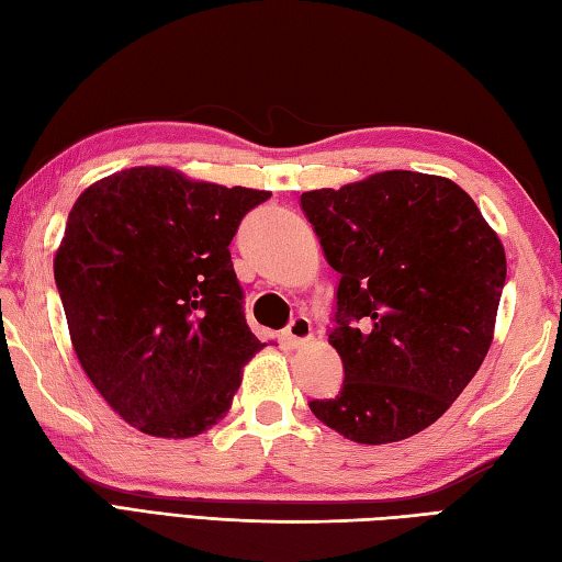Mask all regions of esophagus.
<instances>
[{
  "label": "esophagus",
  "instance_id": "esophagus-1",
  "mask_svg": "<svg viewBox=\"0 0 562 562\" xmlns=\"http://www.w3.org/2000/svg\"><path fill=\"white\" fill-rule=\"evenodd\" d=\"M282 338H284V344L292 346V348L306 344V340L312 338V322L306 316H296L294 322L288 328H284Z\"/></svg>",
  "mask_w": 562,
  "mask_h": 562
}]
</instances>
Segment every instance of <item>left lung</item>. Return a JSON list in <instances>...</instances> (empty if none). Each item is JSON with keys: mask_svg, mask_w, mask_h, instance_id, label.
I'll return each mask as SVG.
<instances>
[{"mask_svg": "<svg viewBox=\"0 0 562 562\" xmlns=\"http://www.w3.org/2000/svg\"><path fill=\"white\" fill-rule=\"evenodd\" d=\"M300 202L340 274L328 344L346 372L336 397L310 409L356 443L404 441L441 419L487 356L502 240L436 175L387 170Z\"/></svg>", "mask_w": 562, "mask_h": 562, "instance_id": "1", "label": "left lung"}]
</instances>
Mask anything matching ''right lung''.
<instances>
[{
  "label": "right lung",
  "instance_id": "1",
  "mask_svg": "<svg viewBox=\"0 0 562 562\" xmlns=\"http://www.w3.org/2000/svg\"><path fill=\"white\" fill-rule=\"evenodd\" d=\"M268 196L131 168L72 204L53 260L72 348L97 392L138 431L204 434L266 346L246 324L228 244Z\"/></svg>",
  "mask_w": 562,
  "mask_h": 562
}]
</instances>
